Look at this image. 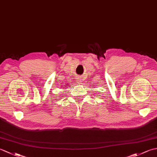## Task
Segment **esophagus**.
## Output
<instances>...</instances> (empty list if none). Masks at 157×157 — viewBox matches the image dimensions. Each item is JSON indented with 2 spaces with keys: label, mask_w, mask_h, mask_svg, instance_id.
Segmentation results:
<instances>
[{
  "label": "esophagus",
  "mask_w": 157,
  "mask_h": 157,
  "mask_svg": "<svg viewBox=\"0 0 157 157\" xmlns=\"http://www.w3.org/2000/svg\"><path fill=\"white\" fill-rule=\"evenodd\" d=\"M76 82L78 83V84H81L82 82V79L81 77H77L76 78Z\"/></svg>",
  "instance_id": "34e87169"
}]
</instances>
